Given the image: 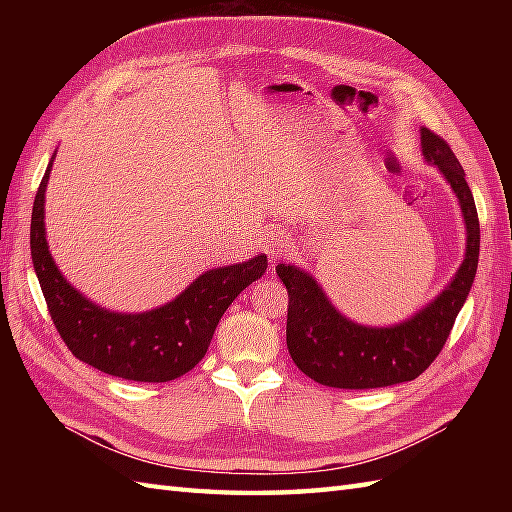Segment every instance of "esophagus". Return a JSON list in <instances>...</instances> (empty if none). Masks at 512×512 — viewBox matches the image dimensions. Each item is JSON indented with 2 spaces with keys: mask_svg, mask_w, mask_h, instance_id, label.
Here are the masks:
<instances>
[{
  "mask_svg": "<svg viewBox=\"0 0 512 512\" xmlns=\"http://www.w3.org/2000/svg\"><path fill=\"white\" fill-rule=\"evenodd\" d=\"M262 246L270 257H279L286 250V237L279 231V228H270V231H266V235H264Z\"/></svg>",
  "mask_w": 512,
  "mask_h": 512,
  "instance_id": "34e87169",
  "label": "esophagus"
}]
</instances>
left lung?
I'll return each instance as SVG.
<instances>
[{"instance_id": "8db88e82", "label": "left lung", "mask_w": 512, "mask_h": 512, "mask_svg": "<svg viewBox=\"0 0 512 512\" xmlns=\"http://www.w3.org/2000/svg\"><path fill=\"white\" fill-rule=\"evenodd\" d=\"M420 140L422 156L442 171L458 195L466 224L464 262L429 306L389 328H369L343 317L317 279L297 266L279 264L275 270L288 288V352L301 372L321 385L376 389L418 378L436 361L469 297L480 257V220L473 193L447 140L427 127L420 129Z\"/></svg>"}]
</instances>
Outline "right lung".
<instances>
[{
	"instance_id": "add662e5",
	"label": "right lung",
	"mask_w": 512,
	"mask_h": 512,
	"mask_svg": "<svg viewBox=\"0 0 512 512\" xmlns=\"http://www.w3.org/2000/svg\"><path fill=\"white\" fill-rule=\"evenodd\" d=\"M52 160L30 220V255L54 328L68 350L101 372L138 383H167L202 361L222 314L233 299L266 273V255L206 270L167 306L149 312H110L85 299L59 273L48 250L43 202Z\"/></svg>"
}]
</instances>
